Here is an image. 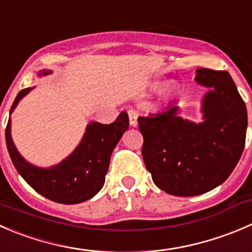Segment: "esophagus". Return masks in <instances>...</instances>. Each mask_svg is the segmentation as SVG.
Wrapping results in <instances>:
<instances>
[{"mask_svg":"<svg viewBox=\"0 0 252 252\" xmlns=\"http://www.w3.org/2000/svg\"><path fill=\"white\" fill-rule=\"evenodd\" d=\"M128 116L130 126H136V124H138V112L134 111V109H130V111H128Z\"/></svg>","mask_w":252,"mask_h":252,"instance_id":"1","label":"esophagus"}]
</instances>
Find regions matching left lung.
<instances>
[{
    "instance_id": "obj_1",
    "label": "left lung",
    "mask_w": 252,
    "mask_h": 252,
    "mask_svg": "<svg viewBox=\"0 0 252 252\" xmlns=\"http://www.w3.org/2000/svg\"><path fill=\"white\" fill-rule=\"evenodd\" d=\"M194 80L208 87L203 122L183 119L176 104L138 118L146 168L160 189L177 197L198 196L221 185L245 146L248 112L229 72L202 67Z\"/></svg>"
}]
</instances>
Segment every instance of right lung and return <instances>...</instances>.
Returning a JSON list of instances; mask_svg holds the SVG:
<instances>
[{"label": "right lung", "mask_w": 252, "mask_h": 252, "mask_svg": "<svg viewBox=\"0 0 252 252\" xmlns=\"http://www.w3.org/2000/svg\"><path fill=\"white\" fill-rule=\"evenodd\" d=\"M51 74L49 70L38 76ZM34 87L24 89L17 94L9 116L17 104ZM129 126L126 112H122L111 124L91 122L74 151L50 167H38L28 162L17 150L11 135V118L6 128V144L14 167L27 183L39 194L61 204H77L96 196L103 187L109 160L114 148Z\"/></svg>", "instance_id": "right-lung-1"}]
</instances>
